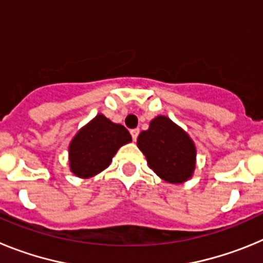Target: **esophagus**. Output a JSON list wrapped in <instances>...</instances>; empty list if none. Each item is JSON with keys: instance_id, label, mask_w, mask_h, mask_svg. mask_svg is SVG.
<instances>
[{"instance_id": "34e87169", "label": "esophagus", "mask_w": 263, "mask_h": 263, "mask_svg": "<svg viewBox=\"0 0 263 263\" xmlns=\"http://www.w3.org/2000/svg\"><path fill=\"white\" fill-rule=\"evenodd\" d=\"M130 134H132V137H133V141H137L139 134V129H132L130 130Z\"/></svg>"}]
</instances>
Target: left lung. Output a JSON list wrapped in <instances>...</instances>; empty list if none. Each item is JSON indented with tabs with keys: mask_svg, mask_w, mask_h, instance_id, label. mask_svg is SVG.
<instances>
[{
	"mask_svg": "<svg viewBox=\"0 0 263 263\" xmlns=\"http://www.w3.org/2000/svg\"><path fill=\"white\" fill-rule=\"evenodd\" d=\"M148 167L167 183L180 184L191 178L196 164V147L182 127L166 116H158L137 139Z\"/></svg>",
	"mask_w": 263,
	"mask_h": 263,
	"instance_id": "left-lung-1",
	"label": "left lung"
}]
</instances>
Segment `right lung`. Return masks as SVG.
<instances>
[{"instance_id":"right-lung-1","label":"right lung","mask_w":263,"mask_h":263,"mask_svg":"<svg viewBox=\"0 0 263 263\" xmlns=\"http://www.w3.org/2000/svg\"><path fill=\"white\" fill-rule=\"evenodd\" d=\"M129 142L132 136L126 127L97 115L72 138L68 147L69 168L79 178H92L105 170L118 148Z\"/></svg>"}]
</instances>
